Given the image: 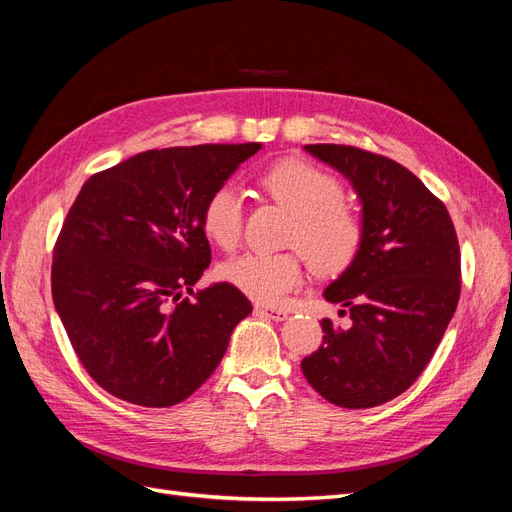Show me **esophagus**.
<instances>
[{
  "mask_svg": "<svg viewBox=\"0 0 512 512\" xmlns=\"http://www.w3.org/2000/svg\"><path fill=\"white\" fill-rule=\"evenodd\" d=\"M254 312L258 316H265V318H271V320H286L288 318V312H284V309L269 307V305H256Z\"/></svg>",
  "mask_w": 512,
  "mask_h": 512,
  "instance_id": "obj_1",
  "label": "esophagus"
}]
</instances>
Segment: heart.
<instances>
[{
    "label": "heart",
    "mask_w": 512,
    "mask_h": 512,
    "mask_svg": "<svg viewBox=\"0 0 512 512\" xmlns=\"http://www.w3.org/2000/svg\"><path fill=\"white\" fill-rule=\"evenodd\" d=\"M260 188L292 213L290 241L318 273L344 271L363 243V222L346 200L342 183L327 170L299 158L271 164L260 175ZM205 235L222 250H235L243 226V196L232 183L215 188L200 213ZM228 284L258 303L282 301L303 280L297 252H247L220 267Z\"/></svg>",
    "instance_id": "b5f03b06"
}]
</instances>
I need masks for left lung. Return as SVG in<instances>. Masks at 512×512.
Here are the masks:
<instances>
[{
	"label": "left lung",
	"mask_w": 512,
	"mask_h": 512,
	"mask_svg": "<svg viewBox=\"0 0 512 512\" xmlns=\"http://www.w3.org/2000/svg\"><path fill=\"white\" fill-rule=\"evenodd\" d=\"M344 175L361 203L363 243L324 299L348 307L350 329L322 320L303 376L339 408H374L410 389L436 352L461 290L451 215L401 164L348 145H305ZM346 314V309H339Z\"/></svg>",
	"instance_id": "left-lung-1"
}]
</instances>
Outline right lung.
<instances>
[{
  "mask_svg": "<svg viewBox=\"0 0 512 512\" xmlns=\"http://www.w3.org/2000/svg\"><path fill=\"white\" fill-rule=\"evenodd\" d=\"M260 147L151 149L85 181L55 243L51 290L76 356L104 391L168 408L220 365L252 303L226 282L192 290L211 262L200 213Z\"/></svg>",
  "mask_w": 512,
  "mask_h": 512,
  "instance_id": "obj_1",
  "label": "right lung"
}]
</instances>
